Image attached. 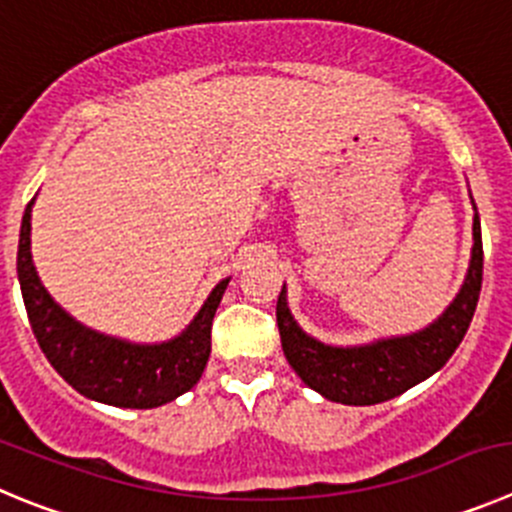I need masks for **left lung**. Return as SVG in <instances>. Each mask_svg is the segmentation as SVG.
Masks as SVG:
<instances>
[{
  "instance_id": "left-lung-1",
  "label": "left lung",
  "mask_w": 512,
  "mask_h": 512,
  "mask_svg": "<svg viewBox=\"0 0 512 512\" xmlns=\"http://www.w3.org/2000/svg\"><path fill=\"white\" fill-rule=\"evenodd\" d=\"M472 241L475 246H472L470 269L459 294L444 309L442 317L411 335L386 337L353 348L325 345L297 325L289 312L287 287L281 289L276 302V325H279L281 348L294 373L327 401L345 403V406L383 403L437 373L459 348L480 299L482 233L477 208L472 220Z\"/></svg>"
}]
</instances>
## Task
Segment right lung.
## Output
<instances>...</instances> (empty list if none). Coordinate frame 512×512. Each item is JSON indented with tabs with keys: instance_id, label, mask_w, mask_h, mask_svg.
I'll return each mask as SVG.
<instances>
[{
	"instance_id": "obj_1",
	"label": "right lung",
	"mask_w": 512,
	"mask_h": 512,
	"mask_svg": "<svg viewBox=\"0 0 512 512\" xmlns=\"http://www.w3.org/2000/svg\"><path fill=\"white\" fill-rule=\"evenodd\" d=\"M30 200L22 215L17 276L32 332L42 353L65 381L93 401L121 409H157L190 391L210 358V330L228 281L210 292L195 320L177 337L159 345H139L109 337L73 320L42 287L30 251Z\"/></svg>"
}]
</instances>
